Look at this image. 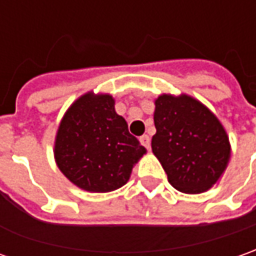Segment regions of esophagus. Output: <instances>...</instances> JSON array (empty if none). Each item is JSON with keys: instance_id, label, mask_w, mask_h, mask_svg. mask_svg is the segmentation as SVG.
<instances>
[{"instance_id": "1", "label": "esophagus", "mask_w": 256, "mask_h": 256, "mask_svg": "<svg viewBox=\"0 0 256 256\" xmlns=\"http://www.w3.org/2000/svg\"><path fill=\"white\" fill-rule=\"evenodd\" d=\"M140 142H142L146 148H150V137H148L147 134H144L140 137Z\"/></svg>"}]
</instances>
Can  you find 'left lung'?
I'll return each mask as SVG.
<instances>
[{"mask_svg":"<svg viewBox=\"0 0 256 256\" xmlns=\"http://www.w3.org/2000/svg\"><path fill=\"white\" fill-rule=\"evenodd\" d=\"M151 148L168 182L184 194H202L223 175L230 142L220 120L189 95L162 94L156 99Z\"/></svg>","mask_w":256,"mask_h":256,"instance_id":"obj_1","label":"left lung"}]
</instances>
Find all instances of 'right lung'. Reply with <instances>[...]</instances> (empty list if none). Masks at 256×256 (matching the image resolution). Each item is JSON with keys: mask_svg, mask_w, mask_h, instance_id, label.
Masks as SVG:
<instances>
[{"mask_svg": "<svg viewBox=\"0 0 256 256\" xmlns=\"http://www.w3.org/2000/svg\"><path fill=\"white\" fill-rule=\"evenodd\" d=\"M146 148L128 133L109 94L86 92L62 116L54 142L57 166L76 185L105 194L122 188Z\"/></svg>", "mask_w": 256, "mask_h": 256, "instance_id": "right-lung-1", "label": "right lung"}]
</instances>
